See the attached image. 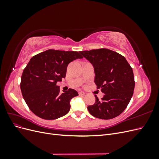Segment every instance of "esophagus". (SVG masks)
I'll return each instance as SVG.
<instances>
[{"label":"esophagus","instance_id":"obj_1","mask_svg":"<svg viewBox=\"0 0 159 159\" xmlns=\"http://www.w3.org/2000/svg\"><path fill=\"white\" fill-rule=\"evenodd\" d=\"M85 93L84 92V91H80L79 92V95L80 96H82V95H84Z\"/></svg>","mask_w":159,"mask_h":159}]
</instances>
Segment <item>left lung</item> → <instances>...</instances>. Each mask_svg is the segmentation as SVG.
Segmentation results:
<instances>
[{"label": "left lung", "instance_id": "left-lung-1", "mask_svg": "<svg viewBox=\"0 0 159 159\" xmlns=\"http://www.w3.org/2000/svg\"><path fill=\"white\" fill-rule=\"evenodd\" d=\"M80 53L93 65L95 83L103 93L100 100L88 107L96 118L111 119L126 109L133 95L134 79L133 69L125 57L109 49L81 51Z\"/></svg>", "mask_w": 159, "mask_h": 159}]
</instances>
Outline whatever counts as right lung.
I'll list each match as a JSON object with an SVG mask.
<instances>
[{"mask_svg":"<svg viewBox=\"0 0 159 159\" xmlns=\"http://www.w3.org/2000/svg\"><path fill=\"white\" fill-rule=\"evenodd\" d=\"M78 58L83 57L78 52L50 49L30 59L23 70L20 89L25 102L36 116L52 120L69 112L70 101L78 93L70 88L60 93L56 83L65 78L70 62Z\"/></svg>","mask_w":159,"mask_h":159,"instance_id":"add662e5","label":"right lung"}]
</instances>
